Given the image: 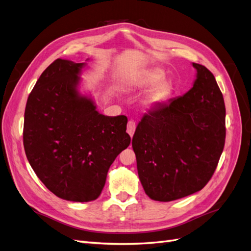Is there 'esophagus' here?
I'll return each instance as SVG.
<instances>
[{
  "instance_id": "obj_1",
  "label": "esophagus",
  "mask_w": 251,
  "mask_h": 251,
  "mask_svg": "<svg viewBox=\"0 0 251 251\" xmlns=\"http://www.w3.org/2000/svg\"><path fill=\"white\" fill-rule=\"evenodd\" d=\"M135 128H136V125L133 120H130L127 123V126H126V132L127 134L131 136V137H133L134 135V132H135Z\"/></svg>"
}]
</instances>
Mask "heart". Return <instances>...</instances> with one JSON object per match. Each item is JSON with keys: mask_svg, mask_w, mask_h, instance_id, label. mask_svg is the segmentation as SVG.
<instances>
[{"mask_svg": "<svg viewBox=\"0 0 251 251\" xmlns=\"http://www.w3.org/2000/svg\"><path fill=\"white\" fill-rule=\"evenodd\" d=\"M166 73L160 67H151L126 75L125 87L128 89L144 90L151 88L143 95L141 105L146 109H156L168 102L174 93V83L166 79Z\"/></svg>", "mask_w": 251, "mask_h": 251, "instance_id": "heart-1", "label": "heart"}]
</instances>
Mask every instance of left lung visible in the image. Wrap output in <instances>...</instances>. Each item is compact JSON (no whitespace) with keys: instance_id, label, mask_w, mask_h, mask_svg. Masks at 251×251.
<instances>
[{"instance_id":"1","label":"left lung","mask_w":251,"mask_h":251,"mask_svg":"<svg viewBox=\"0 0 251 251\" xmlns=\"http://www.w3.org/2000/svg\"><path fill=\"white\" fill-rule=\"evenodd\" d=\"M193 87L146 114L132 147L139 180L151 200L170 202L206 185L225 143V104L212 73L199 64Z\"/></svg>"}]
</instances>
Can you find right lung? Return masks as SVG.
Listing matches in <instances>:
<instances>
[{"label":"right lung","mask_w":251,"mask_h":251,"mask_svg":"<svg viewBox=\"0 0 251 251\" xmlns=\"http://www.w3.org/2000/svg\"><path fill=\"white\" fill-rule=\"evenodd\" d=\"M87 68V63L54 60L25 109L23 139L30 165L50 192L72 202L97 199L111 164L131 143L127 118L102 115L91 94L80 91Z\"/></svg>","instance_id":"add662e5"}]
</instances>
